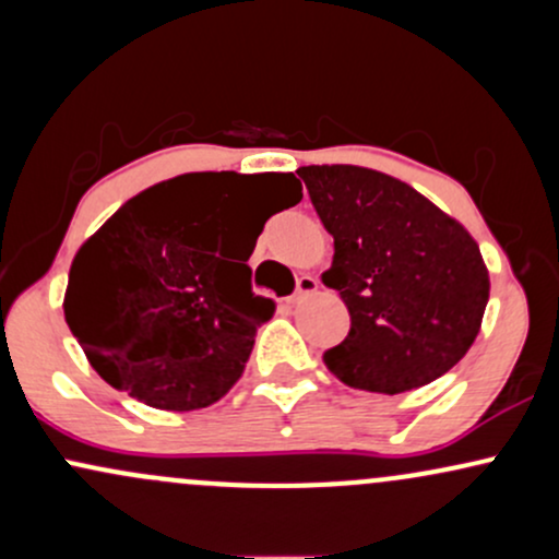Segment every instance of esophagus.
Wrapping results in <instances>:
<instances>
[{
    "instance_id": "obj_1",
    "label": "esophagus",
    "mask_w": 559,
    "mask_h": 559,
    "mask_svg": "<svg viewBox=\"0 0 559 559\" xmlns=\"http://www.w3.org/2000/svg\"><path fill=\"white\" fill-rule=\"evenodd\" d=\"M318 292V278H312V275H301L297 281V292H294L292 297V305H299L301 299H307L310 294Z\"/></svg>"
}]
</instances>
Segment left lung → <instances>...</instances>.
<instances>
[{
    "instance_id": "obj_1",
    "label": "left lung",
    "mask_w": 559,
    "mask_h": 559,
    "mask_svg": "<svg viewBox=\"0 0 559 559\" xmlns=\"http://www.w3.org/2000/svg\"><path fill=\"white\" fill-rule=\"evenodd\" d=\"M299 178L333 236L323 284L352 329L323 362L346 386L402 394L465 357L489 301L476 239L400 178L360 165H307Z\"/></svg>"
}]
</instances>
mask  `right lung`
Masks as SVG:
<instances>
[{
    "label": "right lung",
    "instance_id": "obj_1",
    "mask_svg": "<svg viewBox=\"0 0 559 559\" xmlns=\"http://www.w3.org/2000/svg\"><path fill=\"white\" fill-rule=\"evenodd\" d=\"M299 199L294 173L230 170L183 173L128 199L81 243L62 301L96 373L176 413L226 396L273 316V301L252 294L247 260L267 217ZM234 216L235 241L223 248Z\"/></svg>",
    "mask_w": 559,
    "mask_h": 559
}]
</instances>
